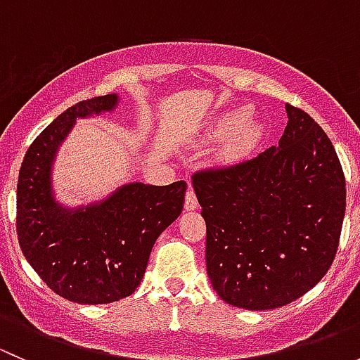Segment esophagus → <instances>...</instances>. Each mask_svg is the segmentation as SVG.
Listing matches in <instances>:
<instances>
[{"label":"esophagus","instance_id":"esophagus-1","mask_svg":"<svg viewBox=\"0 0 360 360\" xmlns=\"http://www.w3.org/2000/svg\"><path fill=\"white\" fill-rule=\"evenodd\" d=\"M184 207H186V210H197L198 209V198L197 195H195V190L193 186H188L186 190V198H184Z\"/></svg>","mask_w":360,"mask_h":360}]
</instances>
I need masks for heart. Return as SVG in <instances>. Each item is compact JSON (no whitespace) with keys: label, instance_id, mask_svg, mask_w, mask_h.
Returning a JSON list of instances; mask_svg holds the SVG:
<instances>
[{"label":"heart","instance_id":"1","mask_svg":"<svg viewBox=\"0 0 360 360\" xmlns=\"http://www.w3.org/2000/svg\"><path fill=\"white\" fill-rule=\"evenodd\" d=\"M249 112L238 110L228 112L214 125V136L226 137L223 144V158L238 160L256 148L263 136V127L257 122H248Z\"/></svg>","mask_w":360,"mask_h":360}]
</instances>
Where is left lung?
Instances as JSON below:
<instances>
[{"instance_id":"left-lung-1","label":"left lung","mask_w":360,"mask_h":360,"mask_svg":"<svg viewBox=\"0 0 360 360\" xmlns=\"http://www.w3.org/2000/svg\"><path fill=\"white\" fill-rule=\"evenodd\" d=\"M285 111L278 146L191 177L210 284L245 310H274L310 291L340 244L347 190L335 146L308 112Z\"/></svg>"}]
</instances>
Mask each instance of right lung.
<instances>
[{"label": "right lung", "mask_w": 360, "mask_h": 360, "mask_svg": "<svg viewBox=\"0 0 360 360\" xmlns=\"http://www.w3.org/2000/svg\"><path fill=\"white\" fill-rule=\"evenodd\" d=\"M116 103V94H108L57 116L29 146L17 183V237L25 259L53 292L82 304L112 303L136 291L186 193L184 181L132 183L85 209L68 210L53 200L52 162L75 120L115 110Z\"/></svg>", "instance_id": "right-lung-1"}]
</instances>
